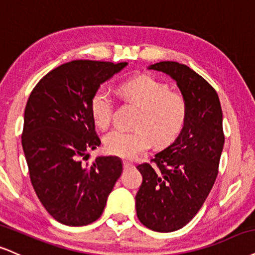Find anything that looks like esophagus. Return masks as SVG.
<instances>
[{
	"label": "esophagus",
	"mask_w": 255,
	"mask_h": 255,
	"mask_svg": "<svg viewBox=\"0 0 255 255\" xmlns=\"http://www.w3.org/2000/svg\"><path fill=\"white\" fill-rule=\"evenodd\" d=\"M130 166H131V162L127 161V160L124 161V167H125V168H128V167H130Z\"/></svg>",
	"instance_id": "1"
}]
</instances>
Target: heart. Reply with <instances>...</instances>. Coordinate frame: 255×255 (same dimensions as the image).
Masks as SVG:
<instances>
[{"label":"heart","instance_id":"b5f03b06","mask_svg":"<svg viewBox=\"0 0 255 255\" xmlns=\"http://www.w3.org/2000/svg\"><path fill=\"white\" fill-rule=\"evenodd\" d=\"M126 100L137 104V129H115L104 137L107 152L125 159H133L151 147L154 141L164 145L173 140L183 129L186 120V102L182 95L171 93L167 85L157 79L141 76L120 85ZM115 102L107 89H98L90 101V113L95 125L107 129L112 125Z\"/></svg>","mask_w":255,"mask_h":255}]
</instances>
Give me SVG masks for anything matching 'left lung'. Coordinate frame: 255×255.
<instances>
[{"label":"left lung","mask_w":255,"mask_h":255,"mask_svg":"<svg viewBox=\"0 0 255 255\" xmlns=\"http://www.w3.org/2000/svg\"><path fill=\"white\" fill-rule=\"evenodd\" d=\"M174 79L186 102V120L177 139L136 168L142 184L135 196L140 222L154 232L183 228L194 219L219 173L225 143L217 93L203 77L177 61L148 67Z\"/></svg>","instance_id":"1"}]
</instances>
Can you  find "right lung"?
Instances as JSON below:
<instances>
[{"label":"right lung","mask_w":255,"mask_h":255,"mask_svg":"<svg viewBox=\"0 0 255 255\" xmlns=\"http://www.w3.org/2000/svg\"><path fill=\"white\" fill-rule=\"evenodd\" d=\"M127 63L72 60L40 79L24 109L22 148L30 182L47 213L63 225L87 226L102 215L122 173L118 157L88 151L101 145L90 101Z\"/></svg>","instance_id":"1"}]
</instances>
